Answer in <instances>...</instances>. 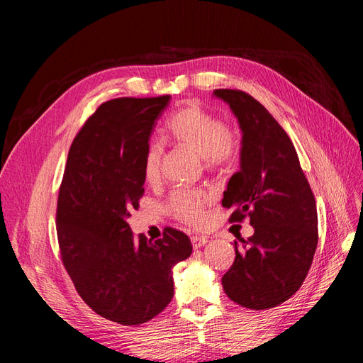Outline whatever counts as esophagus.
I'll use <instances>...</instances> for the list:
<instances>
[{"mask_svg": "<svg viewBox=\"0 0 363 363\" xmlns=\"http://www.w3.org/2000/svg\"><path fill=\"white\" fill-rule=\"evenodd\" d=\"M191 242H192V247L196 250V248L204 247L208 242V239L206 236H192Z\"/></svg>", "mask_w": 363, "mask_h": 363, "instance_id": "34e87169", "label": "esophagus"}]
</instances>
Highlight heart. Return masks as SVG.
I'll return each mask as SVG.
<instances>
[{"mask_svg":"<svg viewBox=\"0 0 363 363\" xmlns=\"http://www.w3.org/2000/svg\"><path fill=\"white\" fill-rule=\"evenodd\" d=\"M167 136L174 144L196 152L206 167L216 168L232 160L238 150L236 136L221 119L196 103L182 106L167 123ZM163 148L151 142L144 155L142 171L147 182L160 177ZM211 195L203 191L177 189L169 196V211L189 225L200 227L207 218Z\"/></svg>","mask_w":363,"mask_h":363,"instance_id":"1","label":"heart"}]
</instances>
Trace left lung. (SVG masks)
<instances>
[{
	"label": "left lung",
	"mask_w": 363,
	"mask_h": 363,
	"mask_svg": "<svg viewBox=\"0 0 363 363\" xmlns=\"http://www.w3.org/2000/svg\"><path fill=\"white\" fill-rule=\"evenodd\" d=\"M242 131L240 168L228 180L223 206L230 221L245 216L251 238L235 240L236 257L223 276L230 300L252 311L271 309L300 289L318 244L315 196L300 167L292 140L251 95L216 89Z\"/></svg>",
	"instance_id": "8db88e82"
}]
</instances>
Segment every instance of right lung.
I'll list each match as a JSON object with an SVG mask.
<instances>
[{
  "instance_id": "right-lung-1",
  "label": "right lung",
  "mask_w": 363,
  "mask_h": 363,
  "mask_svg": "<svg viewBox=\"0 0 363 363\" xmlns=\"http://www.w3.org/2000/svg\"><path fill=\"white\" fill-rule=\"evenodd\" d=\"M169 95L116 98L86 121L68 152L57 201L62 262L91 309L138 325L174 295L172 268L192 252L191 239L167 227L163 238H138L127 223L144 195L145 150Z\"/></svg>"
}]
</instances>
